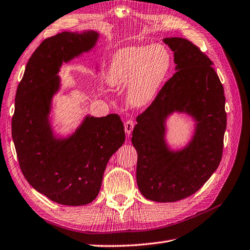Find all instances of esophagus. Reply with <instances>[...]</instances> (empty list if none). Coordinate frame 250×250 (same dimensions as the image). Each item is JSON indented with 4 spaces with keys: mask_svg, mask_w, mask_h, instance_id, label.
Segmentation results:
<instances>
[{
    "mask_svg": "<svg viewBox=\"0 0 250 250\" xmlns=\"http://www.w3.org/2000/svg\"><path fill=\"white\" fill-rule=\"evenodd\" d=\"M124 126H125V131H126V134H127V135H129V134L131 133V131L133 130L134 122H133L132 120H127L126 122H125V124H124Z\"/></svg>",
    "mask_w": 250,
    "mask_h": 250,
    "instance_id": "34e87169",
    "label": "esophagus"
}]
</instances>
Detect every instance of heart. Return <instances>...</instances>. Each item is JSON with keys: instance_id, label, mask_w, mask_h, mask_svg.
I'll return each mask as SVG.
<instances>
[{"instance_id": "obj_1", "label": "heart", "mask_w": 250, "mask_h": 250, "mask_svg": "<svg viewBox=\"0 0 250 250\" xmlns=\"http://www.w3.org/2000/svg\"><path fill=\"white\" fill-rule=\"evenodd\" d=\"M170 65V53L162 44L125 48L113 56L106 79L112 86L129 87L128 103L142 107L153 99Z\"/></svg>"}]
</instances>
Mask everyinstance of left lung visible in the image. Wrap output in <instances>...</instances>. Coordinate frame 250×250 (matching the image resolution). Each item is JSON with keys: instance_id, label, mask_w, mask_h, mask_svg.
<instances>
[{"instance_id": "obj_1", "label": "left lung", "mask_w": 250, "mask_h": 250, "mask_svg": "<svg viewBox=\"0 0 250 250\" xmlns=\"http://www.w3.org/2000/svg\"><path fill=\"white\" fill-rule=\"evenodd\" d=\"M164 42L174 52L176 72L137 117L131 142L138 151L137 183L144 197L174 202L197 192L221 162L225 96L213 62L197 46L180 37ZM173 111H185L198 121L192 142L178 153L169 151L163 140L164 119Z\"/></svg>"}]
</instances>
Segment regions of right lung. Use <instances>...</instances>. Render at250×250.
<instances>
[{"instance_id": "right-lung-1", "label": "right lung", "mask_w": 250, "mask_h": 250, "mask_svg": "<svg viewBox=\"0 0 250 250\" xmlns=\"http://www.w3.org/2000/svg\"><path fill=\"white\" fill-rule=\"evenodd\" d=\"M97 39L90 30L48 37L29 58L17 89L11 127L21 171L36 191L64 206H83L97 197L109 158L125 141L117 113L86 117L66 140L54 138L48 122L59 67L92 49Z\"/></svg>"}]
</instances>
